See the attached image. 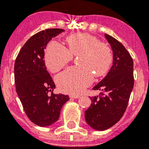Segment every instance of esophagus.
<instances>
[{
    "label": "esophagus",
    "mask_w": 149,
    "mask_h": 149,
    "mask_svg": "<svg viewBox=\"0 0 149 149\" xmlns=\"http://www.w3.org/2000/svg\"><path fill=\"white\" fill-rule=\"evenodd\" d=\"M69 97H70V98H73V99H78V98H80V96H79V95H70V96H69Z\"/></svg>",
    "instance_id": "esophagus-1"
}]
</instances>
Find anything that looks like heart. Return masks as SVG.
I'll list each match as a JSON object with an SVG mask.
<instances>
[{
  "label": "heart",
  "instance_id": "obj_1",
  "mask_svg": "<svg viewBox=\"0 0 149 149\" xmlns=\"http://www.w3.org/2000/svg\"><path fill=\"white\" fill-rule=\"evenodd\" d=\"M69 49L57 42H51L45 50V64L50 72H57L78 56L79 67H70L56 77L59 89L71 94L80 93L91 84L93 74L102 77L107 73L113 62L110 48L96 36L87 33H74L66 39Z\"/></svg>",
  "mask_w": 149,
  "mask_h": 149
}]
</instances>
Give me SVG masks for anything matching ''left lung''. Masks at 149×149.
I'll list each match as a JSON object with an SVG mask.
<instances>
[{
  "mask_svg": "<svg viewBox=\"0 0 149 149\" xmlns=\"http://www.w3.org/2000/svg\"><path fill=\"white\" fill-rule=\"evenodd\" d=\"M104 37L113 50V66L102 80L93 88L101 91L91 97L85 111L86 123L93 130L103 131L113 127L124 115L134 86L133 60L124 45L108 34Z\"/></svg>",
  "mask_w": 149,
  "mask_h": 149,
  "instance_id": "1",
  "label": "left lung"
}]
</instances>
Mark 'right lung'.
<instances>
[{
	"label": "right lung",
	"mask_w": 149,
	"mask_h": 149,
	"mask_svg": "<svg viewBox=\"0 0 149 149\" xmlns=\"http://www.w3.org/2000/svg\"><path fill=\"white\" fill-rule=\"evenodd\" d=\"M61 28L42 31L31 36L21 48L15 63L16 91L25 114L39 127H48L58 120L68 95L55 94V83L45 63V49Z\"/></svg>",
	"instance_id": "1"
}]
</instances>
